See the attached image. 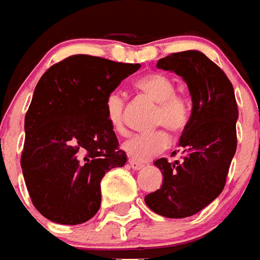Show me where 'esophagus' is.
<instances>
[{"label": "esophagus", "instance_id": "1", "mask_svg": "<svg viewBox=\"0 0 260 260\" xmlns=\"http://www.w3.org/2000/svg\"><path fill=\"white\" fill-rule=\"evenodd\" d=\"M128 165H130V167H132L133 170H141L142 167H144L142 163H140V161H137V160H133V159L128 160Z\"/></svg>", "mask_w": 260, "mask_h": 260}]
</instances>
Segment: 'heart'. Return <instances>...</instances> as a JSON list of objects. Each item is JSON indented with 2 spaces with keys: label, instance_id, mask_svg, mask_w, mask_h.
I'll return each mask as SVG.
<instances>
[{
  "label": "heart",
  "instance_id": "1",
  "mask_svg": "<svg viewBox=\"0 0 260 260\" xmlns=\"http://www.w3.org/2000/svg\"><path fill=\"white\" fill-rule=\"evenodd\" d=\"M140 97L155 103L152 115L155 127L169 128L173 134H181L188 127L192 116V101L186 93L175 87V81L165 72H149L133 83ZM126 101L120 94L112 93L105 101V115L109 126L116 134L126 133L124 124ZM170 145L169 133L159 128L152 133L134 134L123 142V149L136 160H149L165 152Z\"/></svg>",
  "mask_w": 260,
  "mask_h": 260
}]
</instances>
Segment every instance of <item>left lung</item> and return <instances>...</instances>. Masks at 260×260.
I'll return each mask as SVG.
<instances>
[{"label": "left lung", "mask_w": 260, "mask_h": 260, "mask_svg": "<svg viewBox=\"0 0 260 260\" xmlns=\"http://www.w3.org/2000/svg\"><path fill=\"white\" fill-rule=\"evenodd\" d=\"M157 67L185 79L193 108L179 140L183 159L174 163L166 157L156 160L163 183L146 194L145 203L166 218H186L202 211L225 188L237 148L239 108L229 78L202 52L171 53L160 58Z\"/></svg>", "instance_id": "1"}]
</instances>
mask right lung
Masks as SVG:
<instances>
[{
	"label": "right lung",
	"mask_w": 260,
	"mask_h": 260,
	"mask_svg": "<svg viewBox=\"0 0 260 260\" xmlns=\"http://www.w3.org/2000/svg\"><path fill=\"white\" fill-rule=\"evenodd\" d=\"M140 67L74 54L41 77L26 114L20 165L31 202L45 218L78 225L99 211L101 179L127 160L105 101Z\"/></svg>",
	"instance_id": "obj_1"
}]
</instances>
